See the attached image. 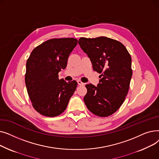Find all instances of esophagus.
I'll use <instances>...</instances> for the list:
<instances>
[{
    "label": "esophagus",
    "instance_id": "1",
    "mask_svg": "<svg viewBox=\"0 0 159 159\" xmlns=\"http://www.w3.org/2000/svg\"><path fill=\"white\" fill-rule=\"evenodd\" d=\"M77 83H78V84L79 85V86H83V85H84V83H83L81 80H77Z\"/></svg>",
    "mask_w": 159,
    "mask_h": 159
}]
</instances>
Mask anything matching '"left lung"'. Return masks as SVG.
<instances>
[{
    "label": "left lung",
    "instance_id": "left-lung-1",
    "mask_svg": "<svg viewBox=\"0 0 159 159\" xmlns=\"http://www.w3.org/2000/svg\"><path fill=\"white\" fill-rule=\"evenodd\" d=\"M79 44L101 74L97 86L86 84L84 101L95 115L106 117L117 111L128 94L132 77L131 57L120 42L106 37H81Z\"/></svg>",
    "mask_w": 159,
    "mask_h": 159
}]
</instances>
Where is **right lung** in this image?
Segmentation results:
<instances>
[{"mask_svg":"<svg viewBox=\"0 0 159 159\" xmlns=\"http://www.w3.org/2000/svg\"><path fill=\"white\" fill-rule=\"evenodd\" d=\"M77 43L74 38L52 39L31 53L26 62L25 82L32 106L40 114L53 117L66 109L77 82L59 80L58 73L66 68Z\"/></svg>","mask_w":159,"mask_h":159,"instance_id":"obj_1","label":"right lung"}]
</instances>
